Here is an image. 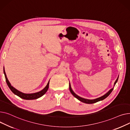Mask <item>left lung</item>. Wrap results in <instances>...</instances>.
Here are the masks:
<instances>
[{"label":"left lung","mask_w":130,"mask_h":130,"mask_svg":"<svg viewBox=\"0 0 130 130\" xmlns=\"http://www.w3.org/2000/svg\"><path fill=\"white\" fill-rule=\"evenodd\" d=\"M118 78H119V77H118V78H117V79L116 80V82H114V86H115L116 83L117 82V81H118ZM114 87H113V88H112L111 89H110V90L108 91V92L107 93H105L104 95H103V96H101V97H99V98H98L95 99H92V100H89V99H85V98H81V97H80V96H78V95L76 94L73 92V90H72L71 87V85H70V83H69V90H70V92L71 93V94H72L75 98H76L77 99H78V100H79V101H81V102H83V103H87V104L94 103L97 102H98V101H101V100H104V99H105L106 98H107V97L110 95V94L112 92V90H113Z\"/></svg>","instance_id":"left-lung-1"}]
</instances>
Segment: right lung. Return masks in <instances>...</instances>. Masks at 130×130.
<instances>
[{"label": "right lung", "instance_id": "1", "mask_svg": "<svg viewBox=\"0 0 130 130\" xmlns=\"http://www.w3.org/2000/svg\"><path fill=\"white\" fill-rule=\"evenodd\" d=\"M4 73L5 74V79H6V83L7 84L8 86L9 87V89L11 90V91L14 94L17 95V96H19L20 98H21V99H25V100H34V99H37L39 98H40L41 96H42L43 95H44L46 92L47 91L48 88H49V81H49V82H48V84L47 85V86H45V87L42 90H41L39 92H38L36 93H22L20 91H18V90H17L16 89H15L14 87H13L11 85L10 83L9 82V81L8 80L7 76L6 74V72L4 69Z\"/></svg>", "mask_w": 130, "mask_h": 130}]
</instances>
